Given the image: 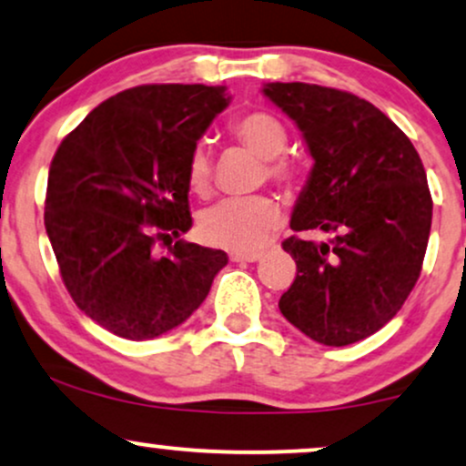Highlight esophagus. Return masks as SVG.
I'll use <instances>...</instances> for the list:
<instances>
[{"instance_id":"34e87169","label":"esophagus","mask_w":466,"mask_h":466,"mask_svg":"<svg viewBox=\"0 0 466 466\" xmlns=\"http://www.w3.org/2000/svg\"><path fill=\"white\" fill-rule=\"evenodd\" d=\"M260 251L251 249V251H232L229 254V260H234V263H254V260L260 258Z\"/></svg>"}]
</instances>
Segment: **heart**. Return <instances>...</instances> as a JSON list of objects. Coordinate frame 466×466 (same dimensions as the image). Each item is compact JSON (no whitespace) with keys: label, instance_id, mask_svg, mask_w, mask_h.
<instances>
[{"label":"heart","instance_id":"1","mask_svg":"<svg viewBox=\"0 0 466 466\" xmlns=\"http://www.w3.org/2000/svg\"><path fill=\"white\" fill-rule=\"evenodd\" d=\"M229 133L265 159V175L276 184H291L298 177V164L287 157V127L269 111H248L229 122ZM186 179L195 195L206 197L212 186V153L199 142L190 151ZM282 210L274 197L254 195L243 199H223L208 208L199 218V234L208 245L249 251L263 245L280 226Z\"/></svg>","mask_w":466,"mask_h":466}]
</instances>
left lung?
Segmentation results:
<instances>
[{
  "instance_id": "1",
  "label": "left lung",
  "mask_w": 466,
  "mask_h": 466,
  "mask_svg": "<svg viewBox=\"0 0 466 466\" xmlns=\"http://www.w3.org/2000/svg\"><path fill=\"white\" fill-rule=\"evenodd\" d=\"M263 92L315 159L291 229L335 234L285 238L298 269L278 307L319 344H355L400 311L420 276L434 206L425 168L410 137L360 96L309 83Z\"/></svg>"
}]
</instances>
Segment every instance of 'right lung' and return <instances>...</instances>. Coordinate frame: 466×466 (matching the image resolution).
<instances>
[{
    "label": "right lung",
    "instance_id": "right-lung-1",
    "mask_svg": "<svg viewBox=\"0 0 466 466\" xmlns=\"http://www.w3.org/2000/svg\"><path fill=\"white\" fill-rule=\"evenodd\" d=\"M229 103L226 87L140 85L100 103L67 133L47 175L46 232L63 285L96 324L153 339L206 300L221 249L157 240L192 226L190 151Z\"/></svg>",
    "mask_w": 466,
    "mask_h": 466
}]
</instances>
